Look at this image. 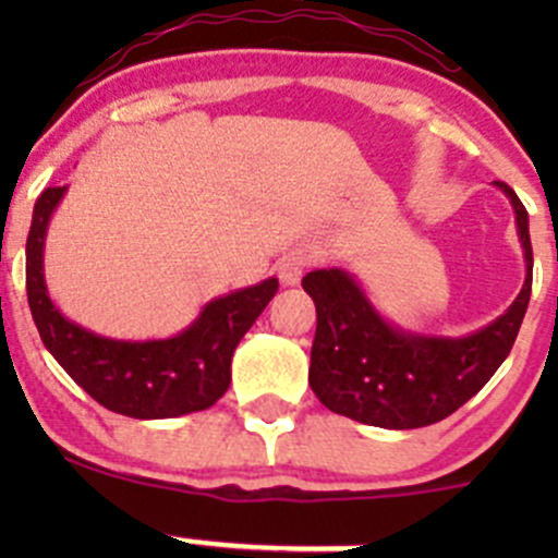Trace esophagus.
<instances>
[{
  "instance_id": "1",
  "label": "esophagus",
  "mask_w": 558,
  "mask_h": 558,
  "mask_svg": "<svg viewBox=\"0 0 558 558\" xmlns=\"http://www.w3.org/2000/svg\"><path fill=\"white\" fill-rule=\"evenodd\" d=\"M305 267H307V256H302V253H291V256H283L278 262L280 283L296 286L302 280V275H305Z\"/></svg>"
}]
</instances>
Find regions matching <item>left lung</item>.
I'll use <instances>...</instances> for the list:
<instances>
[{"mask_svg":"<svg viewBox=\"0 0 558 558\" xmlns=\"http://www.w3.org/2000/svg\"><path fill=\"white\" fill-rule=\"evenodd\" d=\"M494 185L515 210L526 280L505 315L475 335L426 337L397 329L340 267L315 269L302 278L318 315L311 388L331 413L380 429L437 424L475 397L508 359L532 294V240L526 207L515 191L502 180Z\"/></svg>","mask_w":558,"mask_h":558,"instance_id":"left-lung-1","label":"left lung"}]
</instances>
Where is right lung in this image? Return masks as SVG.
<instances>
[{
  "mask_svg": "<svg viewBox=\"0 0 558 558\" xmlns=\"http://www.w3.org/2000/svg\"><path fill=\"white\" fill-rule=\"evenodd\" d=\"M64 191L59 185L39 194L26 240V294L45 348L88 397L129 418H174L216 404L232 384L234 348L269 305L278 278L207 302L189 329L167 340L94 335L64 318L45 286V232Z\"/></svg>",
  "mask_w": 558,
  "mask_h": 558,
  "instance_id": "1",
  "label": "right lung"
}]
</instances>
